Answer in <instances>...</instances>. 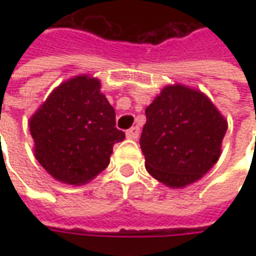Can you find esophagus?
<instances>
[{"mask_svg": "<svg viewBox=\"0 0 256 256\" xmlns=\"http://www.w3.org/2000/svg\"><path fill=\"white\" fill-rule=\"evenodd\" d=\"M126 136L130 138V140H136L138 136H140V128L135 125L132 128H130L128 131H126Z\"/></svg>", "mask_w": 256, "mask_h": 256, "instance_id": "esophagus-1", "label": "esophagus"}]
</instances>
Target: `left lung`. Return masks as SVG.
Listing matches in <instances>:
<instances>
[{
  "mask_svg": "<svg viewBox=\"0 0 256 256\" xmlns=\"http://www.w3.org/2000/svg\"><path fill=\"white\" fill-rule=\"evenodd\" d=\"M140 145L155 180L182 188L211 170L221 154L228 124L195 90L168 85L145 110Z\"/></svg>",
  "mask_w": 256,
  "mask_h": 256,
  "instance_id": "left-lung-1",
  "label": "left lung"
}]
</instances>
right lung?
Instances as JSON below:
<instances>
[{"label":"right lung","mask_w":256,"mask_h":256,"mask_svg":"<svg viewBox=\"0 0 256 256\" xmlns=\"http://www.w3.org/2000/svg\"><path fill=\"white\" fill-rule=\"evenodd\" d=\"M96 78L75 76L61 84L30 120L35 158L55 180L82 185L104 171L114 144L125 134Z\"/></svg>","instance_id":"1"}]
</instances>
